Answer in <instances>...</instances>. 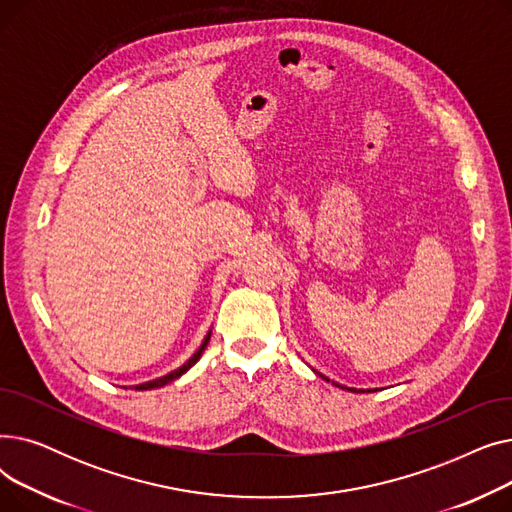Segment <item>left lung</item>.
<instances>
[{
  "label": "left lung",
  "instance_id": "1",
  "mask_svg": "<svg viewBox=\"0 0 512 512\" xmlns=\"http://www.w3.org/2000/svg\"><path fill=\"white\" fill-rule=\"evenodd\" d=\"M315 373H317V371H315ZM319 378H324L326 382H330V380L326 378V375H321V373H319ZM332 384H334V382H332ZM334 386H338V388H344V386H340V384H334ZM344 390H351V392H363V390H357V388H344ZM367 392H369V390H367Z\"/></svg>",
  "mask_w": 512,
  "mask_h": 512
}]
</instances>
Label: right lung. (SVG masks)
Here are the masks:
<instances>
[{"instance_id": "right-lung-1", "label": "right lung", "mask_w": 512, "mask_h": 512, "mask_svg": "<svg viewBox=\"0 0 512 512\" xmlns=\"http://www.w3.org/2000/svg\"><path fill=\"white\" fill-rule=\"evenodd\" d=\"M209 338H211V332H207V336H205V340L201 342V346L197 348V353L188 359L184 365H180L178 369H174V371H170L168 375H161V378H157V380H151V382H145V384H139V386H134V390H153V388H161V386H166V384H170V382H174V380H178L182 373H186L188 369H191L199 359H201V355H203V351H205V346H207V342H209Z\"/></svg>"}]
</instances>
